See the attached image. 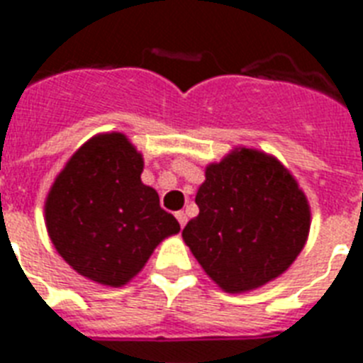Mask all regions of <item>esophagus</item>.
<instances>
[{
	"label": "esophagus",
	"instance_id": "obj_1",
	"mask_svg": "<svg viewBox=\"0 0 363 363\" xmlns=\"http://www.w3.org/2000/svg\"><path fill=\"white\" fill-rule=\"evenodd\" d=\"M177 216V220H179V223H181V228H184V225H186V222H188V216H186V212L184 211H179L175 214Z\"/></svg>",
	"mask_w": 363,
	"mask_h": 363
}]
</instances>
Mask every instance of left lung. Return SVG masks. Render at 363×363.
<instances>
[{
	"label": "left lung",
	"instance_id": "obj_1",
	"mask_svg": "<svg viewBox=\"0 0 363 363\" xmlns=\"http://www.w3.org/2000/svg\"><path fill=\"white\" fill-rule=\"evenodd\" d=\"M196 203L199 214L182 238L225 293H246L281 276L308 240L304 191L267 152L242 147L207 166Z\"/></svg>",
	"mask_w": 363,
	"mask_h": 363
}]
</instances>
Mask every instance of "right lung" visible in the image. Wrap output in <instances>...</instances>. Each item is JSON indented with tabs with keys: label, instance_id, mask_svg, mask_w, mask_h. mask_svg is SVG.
<instances>
[{
	"label": "right lung",
	"instance_id": "add662e5",
	"mask_svg": "<svg viewBox=\"0 0 363 363\" xmlns=\"http://www.w3.org/2000/svg\"><path fill=\"white\" fill-rule=\"evenodd\" d=\"M143 156L121 132L85 141L44 203L46 229L61 257L96 284H128L166 237L181 231L141 182Z\"/></svg>",
	"mask_w": 363,
	"mask_h": 363
}]
</instances>
